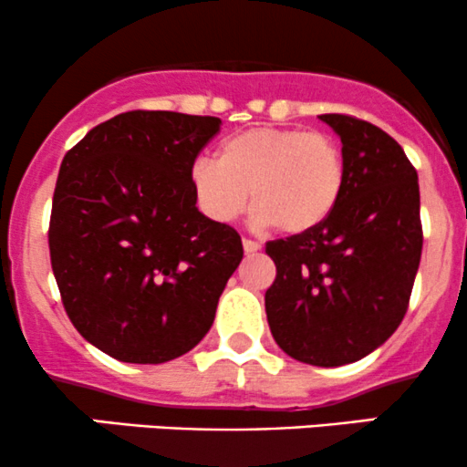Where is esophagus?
<instances>
[{"mask_svg":"<svg viewBox=\"0 0 467 467\" xmlns=\"http://www.w3.org/2000/svg\"><path fill=\"white\" fill-rule=\"evenodd\" d=\"M261 250V244L254 239H244V252L245 254H254V252Z\"/></svg>","mask_w":467,"mask_h":467,"instance_id":"34e87169","label":"esophagus"}]
</instances>
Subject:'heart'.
I'll return each instance as SVG.
<instances>
[{"label":"heart","instance_id":"heart-1","mask_svg":"<svg viewBox=\"0 0 467 467\" xmlns=\"http://www.w3.org/2000/svg\"><path fill=\"white\" fill-rule=\"evenodd\" d=\"M191 186L215 222L237 219L252 197L256 226L301 234L320 226L340 200L345 155L329 133L254 127L223 140L217 160H197Z\"/></svg>","mask_w":467,"mask_h":467}]
</instances>
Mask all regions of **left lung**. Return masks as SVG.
Returning <instances> with one entry per match:
<instances>
[{"label":"left lung","instance_id":"8db88e82","mask_svg":"<svg viewBox=\"0 0 467 467\" xmlns=\"http://www.w3.org/2000/svg\"><path fill=\"white\" fill-rule=\"evenodd\" d=\"M340 136L345 189L320 226L267 241L276 278L265 314L294 360L342 367L393 336L409 309L421 259L417 171L387 131L323 114Z\"/></svg>","mask_w":467,"mask_h":467}]
</instances>
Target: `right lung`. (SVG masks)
Masks as SVG:
<instances>
[{"mask_svg": "<svg viewBox=\"0 0 467 467\" xmlns=\"http://www.w3.org/2000/svg\"><path fill=\"white\" fill-rule=\"evenodd\" d=\"M219 125L215 116L127 111L63 158L52 272L78 334L116 360L162 364L191 351L244 259L237 230L202 215L191 186Z\"/></svg>", "mask_w": 467, "mask_h": 467, "instance_id": "add662e5", "label": "right lung"}]
</instances>
